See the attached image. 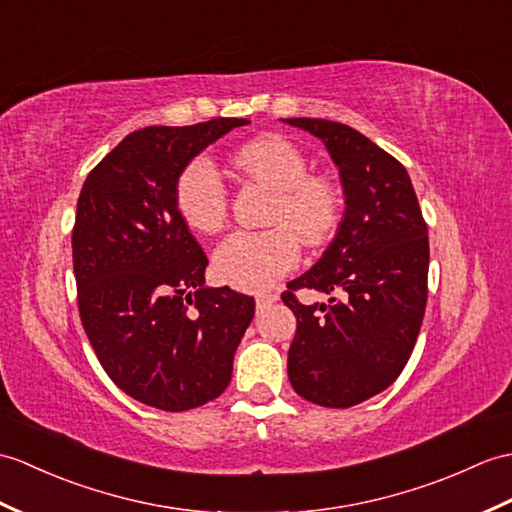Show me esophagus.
Wrapping results in <instances>:
<instances>
[{"label":"esophagus","instance_id":"34e87169","mask_svg":"<svg viewBox=\"0 0 512 512\" xmlns=\"http://www.w3.org/2000/svg\"><path fill=\"white\" fill-rule=\"evenodd\" d=\"M277 301V294L275 292H261V294H257L255 296V307H257V310H266V307H270L272 303H275Z\"/></svg>","mask_w":512,"mask_h":512}]
</instances>
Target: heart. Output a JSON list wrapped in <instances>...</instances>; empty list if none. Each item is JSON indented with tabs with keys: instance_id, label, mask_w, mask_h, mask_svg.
I'll list each match as a JSON object with an SVG mask.
<instances>
[{
	"instance_id": "b5f03b06",
	"label": "heart",
	"mask_w": 512,
	"mask_h": 512,
	"mask_svg": "<svg viewBox=\"0 0 512 512\" xmlns=\"http://www.w3.org/2000/svg\"><path fill=\"white\" fill-rule=\"evenodd\" d=\"M244 176L275 192L264 231H235L213 253L220 281L259 292L288 275L301 259L299 240L323 244L340 220V192L327 176L310 174L305 154L281 137L255 139L233 154ZM174 205L189 229L216 233L229 211V194L205 157L189 161L174 185Z\"/></svg>"
}]
</instances>
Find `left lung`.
Returning <instances> with one entry per match:
<instances>
[{"label": "left lung", "mask_w": 512, "mask_h": 512, "mask_svg": "<svg viewBox=\"0 0 512 512\" xmlns=\"http://www.w3.org/2000/svg\"><path fill=\"white\" fill-rule=\"evenodd\" d=\"M285 122L327 146L347 202L334 242L281 294L296 316L288 377L307 401L351 408L386 390L410 360L427 303V224L410 176L392 154L347 124ZM299 289L332 299L303 306Z\"/></svg>", "instance_id": "obj_1"}]
</instances>
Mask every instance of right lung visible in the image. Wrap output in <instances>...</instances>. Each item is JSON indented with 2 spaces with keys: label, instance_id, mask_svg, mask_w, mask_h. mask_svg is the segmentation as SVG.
Here are the masks:
<instances>
[{
  "label": "right lung",
  "instance_id": "right-lung-1",
  "mask_svg": "<svg viewBox=\"0 0 512 512\" xmlns=\"http://www.w3.org/2000/svg\"><path fill=\"white\" fill-rule=\"evenodd\" d=\"M244 124L135 130L80 189L71 251L82 327L115 386L165 412L222 395L255 314L253 296L205 288L207 255L174 205L185 165Z\"/></svg>",
  "mask_w": 512,
  "mask_h": 512
}]
</instances>
